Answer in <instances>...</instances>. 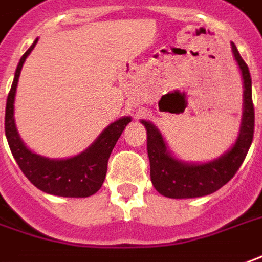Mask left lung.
<instances>
[{
  "instance_id": "obj_1",
  "label": "left lung",
  "mask_w": 262,
  "mask_h": 262,
  "mask_svg": "<svg viewBox=\"0 0 262 262\" xmlns=\"http://www.w3.org/2000/svg\"><path fill=\"white\" fill-rule=\"evenodd\" d=\"M232 54L243 77V117L234 145L220 158L208 162H185L170 152L161 130L149 120H140L147 135L150 181L155 189L166 198H198L213 193L231 181L243 165L254 136V104L248 66L231 42Z\"/></svg>"
}]
</instances>
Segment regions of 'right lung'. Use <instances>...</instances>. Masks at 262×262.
<instances>
[{
  "label": "right lung",
  "instance_id": "right-lung-1",
  "mask_svg": "<svg viewBox=\"0 0 262 262\" xmlns=\"http://www.w3.org/2000/svg\"><path fill=\"white\" fill-rule=\"evenodd\" d=\"M38 38L21 57L14 74L11 90L7 97L5 107V136L11 149V154L27 179L40 191L64 196V198H87L101 188L107 172V161L116 142L123 133L124 127L132 122L130 116H123L110 123L96 138L92 145L76 156L66 159H51L35 154L28 149L19 138L15 117L14 103L18 84L19 74L26 58L33 51Z\"/></svg>",
  "mask_w": 262,
  "mask_h": 262
}]
</instances>
